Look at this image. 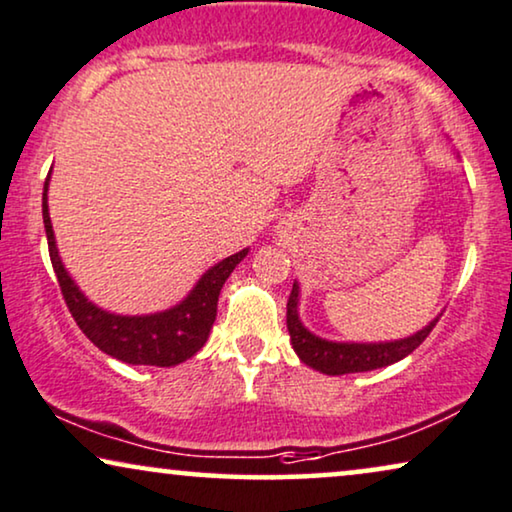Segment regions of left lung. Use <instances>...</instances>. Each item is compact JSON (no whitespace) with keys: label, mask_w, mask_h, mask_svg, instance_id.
Here are the masks:
<instances>
[{"label":"left lung","mask_w":512,"mask_h":512,"mask_svg":"<svg viewBox=\"0 0 512 512\" xmlns=\"http://www.w3.org/2000/svg\"><path fill=\"white\" fill-rule=\"evenodd\" d=\"M433 320L428 327L416 331L414 336L400 338V341H383V343H336L327 341V338L315 336L313 331L303 327L298 320V284L294 282V289L289 294L287 303V329L291 336V345H294L296 355L301 357L303 364L313 367L327 376H341V374H357V371H371L388 367V364L400 362L402 357L426 341L430 331L435 327Z\"/></svg>","instance_id":"left-lung-1"}]
</instances>
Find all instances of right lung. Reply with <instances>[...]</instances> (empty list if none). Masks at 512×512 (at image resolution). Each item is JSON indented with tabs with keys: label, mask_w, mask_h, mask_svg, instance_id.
I'll return each mask as SVG.
<instances>
[{
	"label": "right lung",
	"mask_w": 512,
	"mask_h": 512,
	"mask_svg": "<svg viewBox=\"0 0 512 512\" xmlns=\"http://www.w3.org/2000/svg\"><path fill=\"white\" fill-rule=\"evenodd\" d=\"M46 190H49V178L44 183L42 195V216L46 228V242H49L51 265L56 270L61 294L68 305L70 315L75 317L77 327L84 331L96 348L105 355L122 360L126 364H150V367H174L197 353L207 343L209 331L216 320L218 294H221L225 280L235 265L249 254V249L237 251L214 268L202 275L195 289L183 298L174 308L164 313L152 315H115L101 310L86 298L75 280L63 268L61 256L56 249V237H53L49 204H46Z\"/></svg>",
	"instance_id": "1"
}]
</instances>
